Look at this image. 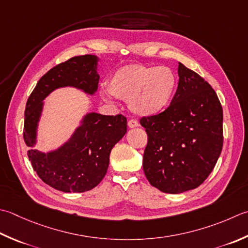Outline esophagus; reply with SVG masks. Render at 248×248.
Returning a JSON list of instances; mask_svg holds the SVG:
<instances>
[{"instance_id":"esophagus-1","label":"esophagus","mask_w":248,"mask_h":248,"mask_svg":"<svg viewBox=\"0 0 248 248\" xmlns=\"http://www.w3.org/2000/svg\"><path fill=\"white\" fill-rule=\"evenodd\" d=\"M128 125L129 128H137L139 127V121L137 119H130L128 121Z\"/></svg>"}]
</instances>
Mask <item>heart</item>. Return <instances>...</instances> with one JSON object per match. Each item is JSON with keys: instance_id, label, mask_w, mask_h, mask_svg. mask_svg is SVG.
Wrapping results in <instances>:
<instances>
[{"instance_id": "1", "label": "heart", "mask_w": 248, "mask_h": 248, "mask_svg": "<svg viewBox=\"0 0 248 248\" xmlns=\"http://www.w3.org/2000/svg\"><path fill=\"white\" fill-rule=\"evenodd\" d=\"M175 88L176 77L168 66L125 65L116 71L108 82L111 95L128 101L130 109L142 116L157 115L166 109Z\"/></svg>"}]
</instances>
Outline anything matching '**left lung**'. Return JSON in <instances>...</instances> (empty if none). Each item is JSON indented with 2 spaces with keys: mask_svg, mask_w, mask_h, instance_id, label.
Segmentation results:
<instances>
[{
  "mask_svg": "<svg viewBox=\"0 0 248 248\" xmlns=\"http://www.w3.org/2000/svg\"><path fill=\"white\" fill-rule=\"evenodd\" d=\"M178 86L161 113L144 116L140 124L147 133L143 170L150 185L167 193L199 187L220 156L222 108L208 82L182 63Z\"/></svg>",
  "mask_w": 248,
  "mask_h": 248,
  "instance_id": "1",
  "label": "left lung"
}]
</instances>
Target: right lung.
Here are the masks:
<instances>
[{"mask_svg": "<svg viewBox=\"0 0 248 248\" xmlns=\"http://www.w3.org/2000/svg\"><path fill=\"white\" fill-rule=\"evenodd\" d=\"M98 58L92 55L73 57L52 67L38 80L24 110L23 139L33 146L43 100L57 88L73 86L87 93L98 89ZM127 132L124 115L88 114L80 127L61 148L43 154L28 150L34 171L44 183L63 192H84L98 186L108 169L109 154Z\"/></svg>", "mask_w": 248, "mask_h": 248, "instance_id": "add662e5", "label": "right lung"}]
</instances>
